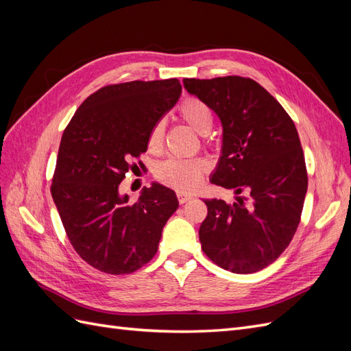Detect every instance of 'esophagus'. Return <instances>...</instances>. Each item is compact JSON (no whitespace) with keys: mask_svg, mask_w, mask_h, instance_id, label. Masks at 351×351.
<instances>
[{"mask_svg":"<svg viewBox=\"0 0 351 351\" xmlns=\"http://www.w3.org/2000/svg\"><path fill=\"white\" fill-rule=\"evenodd\" d=\"M177 199H178V202H180V204H186V202L187 200H190V199H192V196H189V195H183V193H178L177 195Z\"/></svg>","mask_w":351,"mask_h":351,"instance_id":"esophagus-1","label":"esophagus"}]
</instances>
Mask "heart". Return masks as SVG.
<instances>
[{"mask_svg": "<svg viewBox=\"0 0 351 351\" xmlns=\"http://www.w3.org/2000/svg\"><path fill=\"white\" fill-rule=\"evenodd\" d=\"M178 115L199 134H208L214 125V111L209 104L196 97H189L178 105ZM165 121L158 120L147 134V147L151 152H158L164 145ZM208 165L204 159L168 158L155 168L158 182L176 189L177 192L189 193L196 190L206 173Z\"/></svg>", "mask_w": 351, "mask_h": 351, "instance_id": "1", "label": "heart"}]
</instances>
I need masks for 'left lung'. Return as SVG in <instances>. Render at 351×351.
I'll return each mask as SVG.
<instances>
[{
  "label": "left lung",
  "instance_id": "left-lung-1",
  "mask_svg": "<svg viewBox=\"0 0 351 351\" xmlns=\"http://www.w3.org/2000/svg\"><path fill=\"white\" fill-rule=\"evenodd\" d=\"M183 83L222 123V155L210 183L249 193L231 205L205 200L202 250L227 271L258 272L280 258L300 224L307 171L299 133L281 104L249 77Z\"/></svg>",
  "mask_w": 351,
  "mask_h": 351
}]
</instances>
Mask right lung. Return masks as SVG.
Returning a JSON list of instances; mask_svg holds the SVG:
<instances>
[{"instance_id":"1","label":"right lung","mask_w":351,"mask_h":351,"mask_svg":"<svg viewBox=\"0 0 351 351\" xmlns=\"http://www.w3.org/2000/svg\"><path fill=\"white\" fill-rule=\"evenodd\" d=\"M180 93L177 79L108 84L82 102L62 133L51 195L73 249L95 269L132 274L155 256L176 193L154 183L130 204L119 186Z\"/></svg>"}]
</instances>
